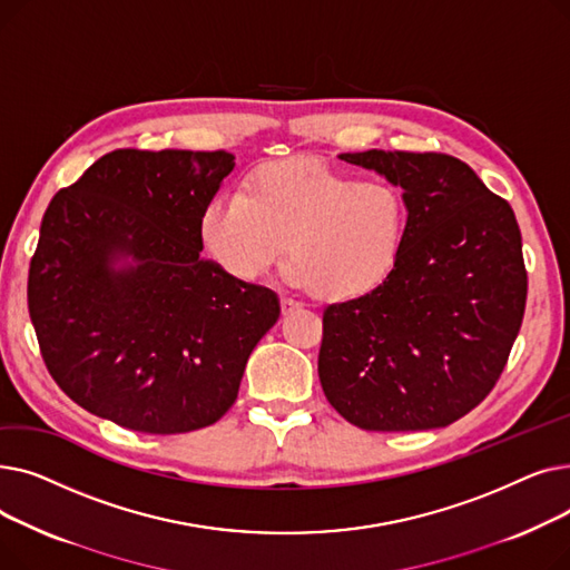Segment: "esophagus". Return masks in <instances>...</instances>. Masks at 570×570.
<instances>
[{
	"label": "esophagus",
	"mask_w": 570,
	"mask_h": 570,
	"mask_svg": "<svg viewBox=\"0 0 570 570\" xmlns=\"http://www.w3.org/2000/svg\"><path fill=\"white\" fill-rule=\"evenodd\" d=\"M301 307H303L301 303H295V301H291V297L282 295V314H291V312H295V309H301Z\"/></svg>",
	"instance_id": "1"
}]
</instances>
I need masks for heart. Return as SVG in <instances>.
Here are the masks:
<instances>
[{
    "mask_svg": "<svg viewBox=\"0 0 570 570\" xmlns=\"http://www.w3.org/2000/svg\"><path fill=\"white\" fill-rule=\"evenodd\" d=\"M406 228L397 185L316 159L256 168L243 194L215 196L198 219L205 252L230 279L256 282L286 247L284 279L331 303L357 301L391 279Z\"/></svg>",
    "mask_w": 570,
    "mask_h": 570,
    "instance_id": "1",
    "label": "heart"
}]
</instances>
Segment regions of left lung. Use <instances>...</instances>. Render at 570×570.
Here are the masks:
<instances>
[{"instance_id": "obj_1", "label": "left lung", "mask_w": 570, "mask_h": 570, "mask_svg": "<svg viewBox=\"0 0 570 570\" xmlns=\"http://www.w3.org/2000/svg\"><path fill=\"white\" fill-rule=\"evenodd\" d=\"M402 187L409 228L379 291L323 312L318 379L348 423L415 432L455 423L505 367L527 303L511 205L436 153L340 155Z\"/></svg>"}]
</instances>
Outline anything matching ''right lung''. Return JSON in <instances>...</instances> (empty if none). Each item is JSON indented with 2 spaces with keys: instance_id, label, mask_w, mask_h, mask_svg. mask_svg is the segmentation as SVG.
Here are the masks:
<instances>
[{
  "instance_id": "obj_1",
  "label": "right lung",
  "mask_w": 570,
  "mask_h": 570,
  "mask_svg": "<svg viewBox=\"0 0 570 570\" xmlns=\"http://www.w3.org/2000/svg\"><path fill=\"white\" fill-rule=\"evenodd\" d=\"M228 153L115 149L50 200L27 305L57 385L85 411L183 434L233 406L279 297L200 256Z\"/></svg>"
}]
</instances>
